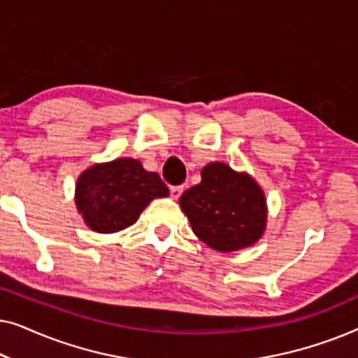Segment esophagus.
<instances>
[{"label":"esophagus","instance_id":"34e87169","mask_svg":"<svg viewBox=\"0 0 358 358\" xmlns=\"http://www.w3.org/2000/svg\"><path fill=\"white\" fill-rule=\"evenodd\" d=\"M169 192H171V197H173V199H179L180 194L184 192V185H173V187L169 189Z\"/></svg>","mask_w":358,"mask_h":358}]
</instances>
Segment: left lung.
Instances as JSON below:
<instances>
[{
    "label": "left lung",
    "mask_w": 358,
    "mask_h": 358,
    "mask_svg": "<svg viewBox=\"0 0 358 358\" xmlns=\"http://www.w3.org/2000/svg\"><path fill=\"white\" fill-rule=\"evenodd\" d=\"M180 208L194 233L212 249L222 252L251 246L266 227V199L246 174H238L223 163L202 169V182L185 190Z\"/></svg>",
    "instance_id": "left-lung-1"
}]
</instances>
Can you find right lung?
<instances>
[{
    "instance_id": "right-lung-1",
    "label": "right lung",
    "mask_w": 358,
    "mask_h": 358,
    "mask_svg": "<svg viewBox=\"0 0 358 358\" xmlns=\"http://www.w3.org/2000/svg\"><path fill=\"white\" fill-rule=\"evenodd\" d=\"M168 194L158 174L145 171L140 161L122 158L92 166L80 176L76 205L91 229L115 233L134 224L151 200Z\"/></svg>"
}]
</instances>
